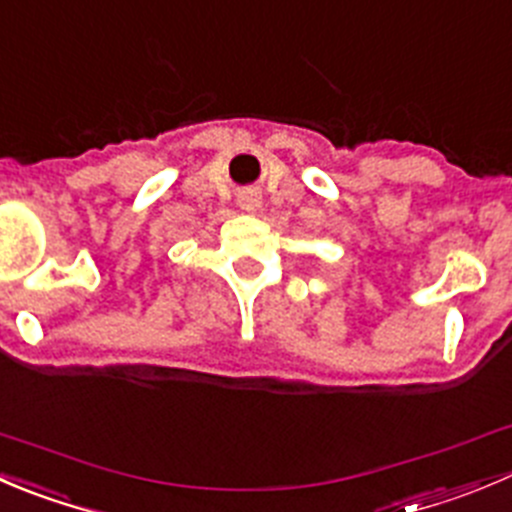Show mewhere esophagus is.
Returning a JSON list of instances; mask_svg holds the SVG:
<instances>
[{"instance_id": "obj_1", "label": "esophagus", "mask_w": 512, "mask_h": 512, "mask_svg": "<svg viewBox=\"0 0 512 512\" xmlns=\"http://www.w3.org/2000/svg\"><path fill=\"white\" fill-rule=\"evenodd\" d=\"M260 202H262V197L257 190H245V192H240V197H237V205H240L245 212H255L257 207H260Z\"/></svg>"}]
</instances>
